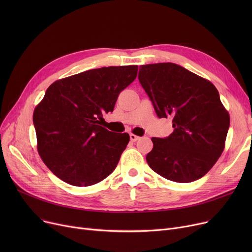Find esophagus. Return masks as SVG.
<instances>
[{
  "label": "esophagus",
  "mask_w": 252,
  "mask_h": 252,
  "mask_svg": "<svg viewBox=\"0 0 252 252\" xmlns=\"http://www.w3.org/2000/svg\"><path fill=\"white\" fill-rule=\"evenodd\" d=\"M129 139H130L131 142H136V141H138L140 139V137H138V136H136L134 134H129Z\"/></svg>",
  "instance_id": "1"
}]
</instances>
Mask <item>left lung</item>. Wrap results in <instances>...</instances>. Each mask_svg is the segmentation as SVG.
<instances>
[{
    "label": "left lung",
    "instance_id": "1",
    "mask_svg": "<svg viewBox=\"0 0 252 252\" xmlns=\"http://www.w3.org/2000/svg\"><path fill=\"white\" fill-rule=\"evenodd\" d=\"M138 78L157 116L173 119V133L151 139L149 166L174 182L199 180L221 155L230 126L217 88L170 62L142 65Z\"/></svg>",
    "mask_w": 252,
    "mask_h": 252
}]
</instances>
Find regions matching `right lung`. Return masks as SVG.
<instances>
[{"label": "right lung", "mask_w": 252, "mask_h": 252, "mask_svg": "<svg viewBox=\"0 0 252 252\" xmlns=\"http://www.w3.org/2000/svg\"><path fill=\"white\" fill-rule=\"evenodd\" d=\"M138 66L91 69L53 83L33 112L37 151L49 169L72 186L87 187L115 169L129 141L101 126Z\"/></svg>", "instance_id": "right-lung-1"}]
</instances>
